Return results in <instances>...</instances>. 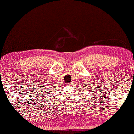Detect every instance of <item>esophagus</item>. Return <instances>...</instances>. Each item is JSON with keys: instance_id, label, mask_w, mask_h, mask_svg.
<instances>
[{"instance_id": "34e87169", "label": "esophagus", "mask_w": 134, "mask_h": 134, "mask_svg": "<svg viewBox=\"0 0 134 134\" xmlns=\"http://www.w3.org/2000/svg\"><path fill=\"white\" fill-rule=\"evenodd\" d=\"M66 86H71V84L70 83H66Z\"/></svg>"}]
</instances>
